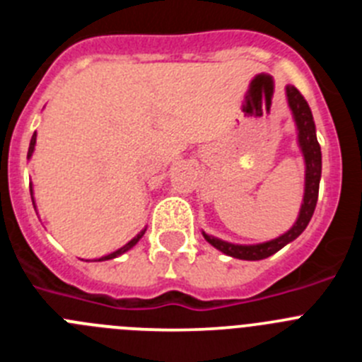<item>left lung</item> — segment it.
Returning <instances> with one entry per match:
<instances>
[{
	"label": "left lung",
	"mask_w": 362,
	"mask_h": 362,
	"mask_svg": "<svg viewBox=\"0 0 362 362\" xmlns=\"http://www.w3.org/2000/svg\"><path fill=\"white\" fill-rule=\"evenodd\" d=\"M286 98H288L290 110L293 114V119L297 124V137H299L300 152L305 156L306 165V177H305V197H303V204H300V212L297 221L293 223L292 228L286 233L279 235L277 239L272 241L261 243V245H233V243L221 241V239L212 238L209 233H204V239L217 248L223 254L230 255L235 259H245V261H259V259H267L279 252L283 246L292 243L297 239L300 233L305 232L308 226L310 219L313 216L315 204H317L319 196V181H321V146H319L317 136H315V123H313L312 110H310L306 99L303 98L296 86H286Z\"/></svg>",
	"instance_id": "1"
}]
</instances>
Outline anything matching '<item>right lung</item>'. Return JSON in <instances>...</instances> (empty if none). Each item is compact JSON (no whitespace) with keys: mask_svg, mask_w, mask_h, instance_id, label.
I'll list each match as a JSON object with an SVG mask.
<instances>
[{"mask_svg":"<svg viewBox=\"0 0 362 362\" xmlns=\"http://www.w3.org/2000/svg\"><path fill=\"white\" fill-rule=\"evenodd\" d=\"M34 146H36V132H34V136H32V139H30V146H28V153H27V158H28V159H30L32 152H34ZM30 196H32V187H30ZM32 204H34V197H32ZM145 230H146V228H145ZM145 230H143L141 233H137V235H136V238L132 239V241H129V243H127V245H124V246H121L119 250L112 252V254L105 255V257L98 259V261H107V259H114V257H117V255L124 254V252H127V250H130V248H132V246L136 245V243L143 238V233H145Z\"/></svg>","mask_w":362,"mask_h":362,"instance_id":"add662e5","label":"right lung"}]
</instances>
